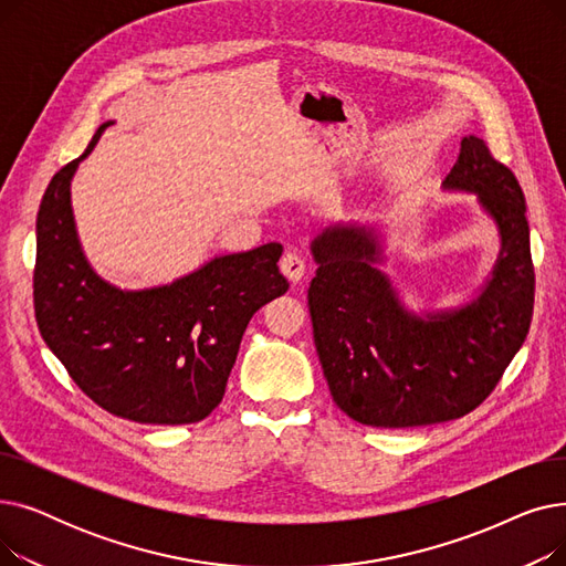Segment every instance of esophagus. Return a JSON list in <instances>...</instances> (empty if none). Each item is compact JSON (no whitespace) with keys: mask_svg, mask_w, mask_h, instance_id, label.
Listing matches in <instances>:
<instances>
[{"mask_svg":"<svg viewBox=\"0 0 566 566\" xmlns=\"http://www.w3.org/2000/svg\"><path fill=\"white\" fill-rule=\"evenodd\" d=\"M305 268H307L305 259H303L298 252H295V250L284 252V256H282V261H280V271H282L284 277H286L289 282H293V284H298V282L305 277Z\"/></svg>","mask_w":566,"mask_h":566,"instance_id":"obj_1","label":"esophagus"}]
</instances>
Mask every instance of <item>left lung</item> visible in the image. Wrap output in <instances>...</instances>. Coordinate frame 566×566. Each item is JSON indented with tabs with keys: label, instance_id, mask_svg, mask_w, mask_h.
I'll return each instance as SVG.
<instances>
[{
	"label": "left lung",
	"instance_id": "1",
	"mask_svg": "<svg viewBox=\"0 0 566 566\" xmlns=\"http://www.w3.org/2000/svg\"><path fill=\"white\" fill-rule=\"evenodd\" d=\"M442 188L478 195L500 233L491 277L461 307L408 312L378 268L385 256L371 229L337 224L312 241L318 268L307 301L323 376L335 403L367 427L463 418L493 392L530 331L534 265L514 171L468 135Z\"/></svg>",
	"mask_w": 566,
	"mask_h": 566
}]
</instances>
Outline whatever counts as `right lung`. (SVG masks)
<instances>
[{
	"instance_id": "obj_1",
	"label": "right lung",
	"mask_w": 566,
	"mask_h": 566,
	"mask_svg": "<svg viewBox=\"0 0 566 566\" xmlns=\"http://www.w3.org/2000/svg\"><path fill=\"white\" fill-rule=\"evenodd\" d=\"M86 151L59 169L36 218L39 331L77 388L116 418L192 424L222 401L250 318L286 293L280 243L224 254L171 284L124 291L94 273L75 231L71 181Z\"/></svg>"
}]
</instances>
